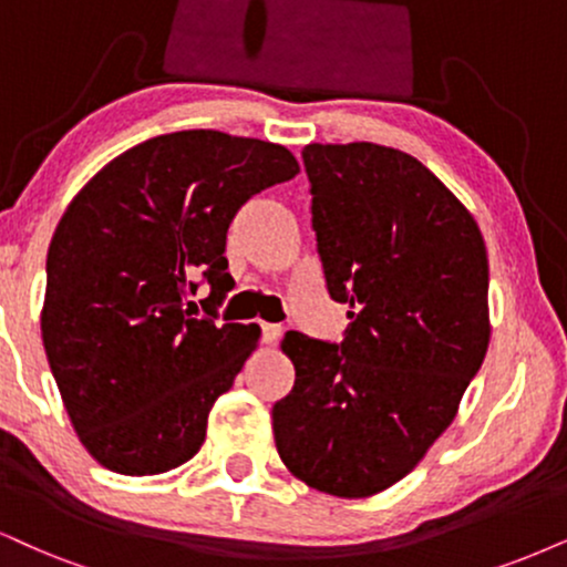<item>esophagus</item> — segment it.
Wrapping results in <instances>:
<instances>
[{"mask_svg": "<svg viewBox=\"0 0 567 567\" xmlns=\"http://www.w3.org/2000/svg\"><path fill=\"white\" fill-rule=\"evenodd\" d=\"M284 328L278 323H262V341L265 344H276L278 339H281Z\"/></svg>", "mask_w": 567, "mask_h": 567, "instance_id": "esophagus-1", "label": "esophagus"}]
</instances>
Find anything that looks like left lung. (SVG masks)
<instances>
[{
  "mask_svg": "<svg viewBox=\"0 0 567 567\" xmlns=\"http://www.w3.org/2000/svg\"><path fill=\"white\" fill-rule=\"evenodd\" d=\"M302 159L326 289L352 323L341 344L286 333L297 379L272 433L299 481L360 499L421 463L486 358V244L408 152L307 144Z\"/></svg>",
  "mask_w": 567,
  "mask_h": 567,
  "instance_id": "left-lung-1",
  "label": "left lung"
}]
</instances>
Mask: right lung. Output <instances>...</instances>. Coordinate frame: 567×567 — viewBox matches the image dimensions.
<instances>
[{
    "label": "right lung",
    "mask_w": 567,
    "mask_h": 567,
    "mask_svg": "<svg viewBox=\"0 0 567 567\" xmlns=\"http://www.w3.org/2000/svg\"><path fill=\"white\" fill-rule=\"evenodd\" d=\"M297 173L281 144L176 131L123 152L70 202L49 244L41 339L96 463L155 476L205 444L209 410L260 341L255 323H215L228 226ZM199 275L207 317L190 302Z\"/></svg>",
    "instance_id": "1"
}]
</instances>
